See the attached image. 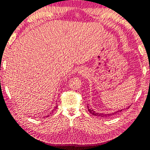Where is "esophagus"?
I'll return each mask as SVG.
<instances>
[{
  "mask_svg": "<svg viewBox=\"0 0 150 150\" xmlns=\"http://www.w3.org/2000/svg\"><path fill=\"white\" fill-rule=\"evenodd\" d=\"M86 70L84 68H81L80 69H79L78 70V74H79L80 75H86Z\"/></svg>",
  "mask_w": 150,
  "mask_h": 150,
  "instance_id": "obj_1",
  "label": "esophagus"
}]
</instances>
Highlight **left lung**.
Returning a JSON list of instances; mask_svg holds the SVG:
<instances>
[{
    "label": "left lung",
    "mask_w": 150,
    "mask_h": 150,
    "mask_svg": "<svg viewBox=\"0 0 150 150\" xmlns=\"http://www.w3.org/2000/svg\"><path fill=\"white\" fill-rule=\"evenodd\" d=\"M88 111L90 112V113H91L92 115H94V116H99V117H110L111 116H113V115L114 114H118L119 112H122V110H117L116 112H114V113H112V114H102V113H98V112H96L94 110L90 109L89 106H88Z\"/></svg>",
    "instance_id": "8db88e82"
}]
</instances>
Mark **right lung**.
<instances>
[{"label":"right lung","mask_w":150,"mask_h":150,"mask_svg":"<svg viewBox=\"0 0 150 150\" xmlns=\"http://www.w3.org/2000/svg\"><path fill=\"white\" fill-rule=\"evenodd\" d=\"M58 108V105H56V106H55L54 108V110H52V112H51V113H52V112H54V110H56V108ZM50 114H48V115H46V117H48L49 116H50Z\"/></svg>","instance_id":"obj_1"}]
</instances>
